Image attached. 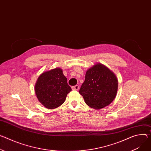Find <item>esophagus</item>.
Returning <instances> with one entry per match:
<instances>
[{
	"instance_id": "1",
	"label": "esophagus",
	"mask_w": 151,
	"mask_h": 151,
	"mask_svg": "<svg viewBox=\"0 0 151 151\" xmlns=\"http://www.w3.org/2000/svg\"><path fill=\"white\" fill-rule=\"evenodd\" d=\"M72 90H78L79 89V86L76 85L75 86H73V87H72Z\"/></svg>"
}]
</instances>
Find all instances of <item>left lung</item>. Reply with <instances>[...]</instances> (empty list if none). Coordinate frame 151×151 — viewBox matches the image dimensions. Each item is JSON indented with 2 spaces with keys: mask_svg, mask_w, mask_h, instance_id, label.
<instances>
[{
  "mask_svg": "<svg viewBox=\"0 0 151 151\" xmlns=\"http://www.w3.org/2000/svg\"><path fill=\"white\" fill-rule=\"evenodd\" d=\"M118 87L116 75L102 64H96L86 72L79 93L89 106L97 109L110 104Z\"/></svg>",
  "mask_w": 151,
  "mask_h": 151,
  "instance_id": "1",
  "label": "left lung"
}]
</instances>
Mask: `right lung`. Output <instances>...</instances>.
<instances>
[{
    "label": "right lung",
    "mask_w": 151,
    "mask_h": 151,
    "mask_svg": "<svg viewBox=\"0 0 151 151\" xmlns=\"http://www.w3.org/2000/svg\"><path fill=\"white\" fill-rule=\"evenodd\" d=\"M71 90L66 77L60 68L43 73L38 77L35 86L38 101L48 109L61 105Z\"/></svg>",
    "instance_id": "add662e5"
}]
</instances>
